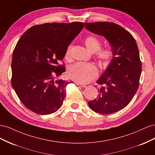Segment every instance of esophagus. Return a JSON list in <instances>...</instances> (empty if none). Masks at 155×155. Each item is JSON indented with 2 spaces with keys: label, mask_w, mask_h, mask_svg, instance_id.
Returning <instances> with one entry per match:
<instances>
[{
  "label": "esophagus",
  "mask_w": 155,
  "mask_h": 155,
  "mask_svg": "<svg viewBox=\"0 0 155 155\" xmlns=\"http://www.w3.org/2000/svg\"><path fill=\"white\" fill-rule=\"evenodd\" d=\"M75 83H76V85H78V86H79V87H83V88H85V87H87L85 85H84V84H81V83H78V82H76Z\"/></svg>",
  "instance_id": "esophagus-1"
}]
</instances>
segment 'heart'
Masks as SVG:
<instances>
[{"instance_id":"b5f03b06","label":"heart","mask_w":155,"mask_h":155,"mask_svg":"<svg viewBox=\"0 0 155 155\" xmlns=\"http://www.w3.org/2000/svg\"><path fill=\"white\" fill-rule=\"evenodd\" d=\"M86 47L91 52H96L95 57L102 66L109 64L113 58V51L109 48H101V41L94 36H89L85 39ZM71 46H69L65 52V58L69 59L70 57ZM67 75L72 80L87 83L91 81L98 76V70L94 64L92 63H77L70 66L67 70Z\"/></svg>"}]
</instances>
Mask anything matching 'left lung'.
Returning <instances> with one entry per match:
<instances>
[{"mask_svg": "<svg viewBox=\"0 0 155 155\" xmlns=\"http://www.w3.org/2000/svg\"><path fill=\"white\" fill-rule=\"evenodd\" d=\"M86 28L103 35L109 41L114 57L104 74L97 81L99 95L88 101L97 113L112 114L127 105L138 91L142 62L137 42L121 26L109 22H86Z\"/></svg>", "mask_w": 155, "mask_h": 155, "instance_id": "8db88e82", "label": "left lung"}]
</instances>
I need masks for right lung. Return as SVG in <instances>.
Masks as SVG:
<instances>
[{"label": "right lung", "mask_w": 155, "mask_h": 155, "mask_svg": "<svg viewBox=\"0 0 155 155\" xmlns=\"http://www.w3.org/2000/svg\"><path fill=\"white\" fill-rule=\"evenodd\" d=\"M85 26L81 22L37 25L27 30L13 50L11 79L17 96L38 114H50L62 105L72 81L54 80L65 71L59 64L70 44Z\"/></svg>", "instance_id": "right-lung-1"}]
</instances>
